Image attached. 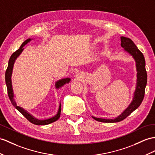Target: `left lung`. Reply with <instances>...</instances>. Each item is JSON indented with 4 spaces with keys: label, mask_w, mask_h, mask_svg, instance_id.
<instances>
[{
    "label": "left lung",
    "mask_w": 155,
    "mask_h": 155,
    "mask_svg": "<svg viewBox=\"0 0 155 155\" xmlns=\"http://www.w3.org/2000/svg\"><path fill=\"white\" fill-rule=\"evenodd\" d=\"M121 46L126 52L130 54L136 62L137 75V85L134 92V97L128 107L121 114L115 119H103L99 118H93L98 122H118L125 119L131 114L135 110L140 106L145 95V90L147 82V74L145 69V60L142 52L139 50L133 41L125 37H121Z\"/></svg>",
    "instance_id": "left-lung-1"
}]
</instances>
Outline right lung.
I'll return each mask as SVG.
<instances>
[{
    "mask_svg": "<svg viewBox=\"0 0 155 155\" xmlns=\"http://www.w3.org/2000/svg\"><path fill=\"white\" fill-rule=\"evenodd\" d=\"M31 41V39H28L27 40H25L24 42L21 44L20 47L19 48V49L16 51H15L14 53L11 55L10 58L9 59L8 61V67H7V69L6 70V73H5V81H6V84L7 87V91H8V97L12 103L13 106L16 108L17 110L21 113V114L23 115L24 117H25L27 118L28 120L33 124H35V125H47V124H49L51 123L54 122L56 121L60 116V112H61V104H60V107L58 113L55 115L54 116L52 117V118H51L47 120H40L37 119L35 118H34L33 116H32L31 114H29L28 112H26L24 109L22 108L17 106V104L16 103V102L14 101V93H13V89H12V80H11V76H12V70H13V66H14V64L15 60L17 58L18 56L21 54V52L23 51L24 50V46L29 43V41ZM70 81V78H65V79H62L61 80H59L58 81H56L55 84V86L56 89H59L62 87L64 85L66 84H68V83Z\"/></svg>",
    "mask_w": 155,
    "mask_h": 155,
    "instance_id": "obj_1",
    "label": "right lung"
}]
</instances>
